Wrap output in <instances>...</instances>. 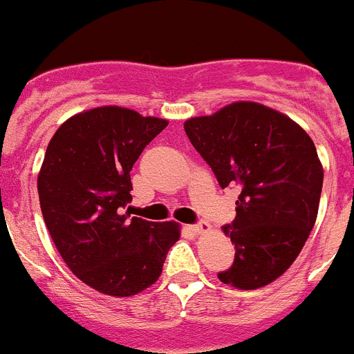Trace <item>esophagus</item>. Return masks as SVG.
Masks as SVG:
<instances>
[{"mask_svg": "<svg viewBox=\"0 0 354 354\" xmlns=\"http://www.w3.org/2000/svg\"><path fill=\"white\" fill-rule=\"evenodd\" d=\"M190 228H192V232L194 233H207L208 230H210V224L205 223V221H199V223L192 224Z\"/></svg>", "mask_w": 354, "mask_h": 354, "instance_id": "obj_1", "label": "esophagus"}]
</instances>
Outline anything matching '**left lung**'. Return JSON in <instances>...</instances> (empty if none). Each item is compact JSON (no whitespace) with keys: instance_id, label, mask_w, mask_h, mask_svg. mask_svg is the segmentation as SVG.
I'll return each mask as SVG.
<instances>
[{"instance_id":"obj_1","label":"left lung","mask_w":354,"mask_h":354,"mask_svg":"<svg viewBox=\"0 0 354 354\" xmlns=\"http://www.w3.org/2000/svg\"><path fill=\"white\" fill-rule=\"evenodd\" d=\"M185 133L219 185L241 189L235 219L223 226L235 260L217 276L241 290L269 285L296 260L317 219L324 173L313 140L290 118L251 101L189 119Z\"/></svg>"}]
</instances>
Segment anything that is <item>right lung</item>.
<instances>
[{
    "label": "right lung",
    "instance_id": "add662e5",
    "mask_svg": "<svg viewBox=\"0 0 354 354\" xmlns=\"http://www.w3.org/2000/svg\"><path fill=\"white\" fill-rule=\"evenodd\" d=\"M165 126L100 106L67 119L46 149L37 189L49 235L73 274L106 296H135L155 283L180 239L178 223L122 212L131 201V167Z\"/></svg>",
    "mask_w": 354,
    "mask_h": 354
}]
</instances>
